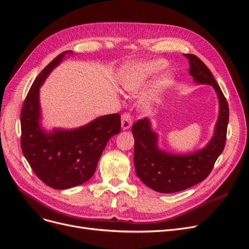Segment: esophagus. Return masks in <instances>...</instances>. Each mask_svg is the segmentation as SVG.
Here are the masks:
<instances>
[{
	"instance_id": "1",
	"label": "esophagus",
	"mask_w": 249,
	"mask_h": 249,
	"mask_svg": "<svg viewBox=\"0 0 249 249\" xmlns=\"http://www.w3.org/2000/svg\"><path fill=\"white\" fill-rule=\"evenodd\" d=\"M133 124V116L129 112H124L122 115V128L124 131L128 129Z\"/></svg>"
}]
</instances>
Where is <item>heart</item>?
I'll return each mask as SVG.
<instances>
[{"label":"heart","instance_id":"obj_1","mask_svg":"<svg viewBox=\"0 0 249 249\" xmlns=\"http://www.w3.org/2000/svg\"><path fill=\"white\" fill-rule=\"evenodd\" d=\"M165 66H166V64L161 60L144 61L129 64L125 66L123 71V75L121 77V85L124 91L129 93H136L143 88L152 77L161 72ZM171 83L172 79L168 75L160 79L157 83L156 90H154L147 102L148 105L157 101L162 90L167 88Z\"/></svg>","mask_w":249,"mask_h":249}]
</instances>
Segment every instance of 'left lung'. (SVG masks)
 <instances>
[{"mask_svg": "<svg viewBox=\"0 0 249 249\" xmlns=\"http://www.w3.org/2000/svg\"><path fill=\"white\" fill-rule=\"evenodd\" d=\"M189 62V75L197 84L211 85L219 99V116L215 132L203 149L187 154H174L158 147V134L152 129L149 118L134 124V163L139 178L153 191L171 194L184 191L206 179L226 143L229 106L209 68L192 53L184 54Z\"/></svg>", "mask_w": 249, "mask_h": 249, "instance_id": "obj_1", "label": "left lung"}]
</instances>
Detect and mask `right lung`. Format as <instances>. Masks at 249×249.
Masks as SVG:
<instances>
[{"label": "right lung", "instance_id": "obj_1", "mask_svg": "<svg viewBox=\"0 0 249 249\" xmlns=\"http://www.w3.org/2000/svg\"><path fill=\"white\" fill-rule=\"evenodd\" d=\"M66 54H73V52L58 54L36 77L20 114L23 155L38 178L55 189L71 188L89 180L106 144L121 132L118 113L97 117L74 129L54 128L46 132L42 128L39 89Z\"/></svg>", "mask_w": 249, "mask_h": 249}]
</instances>
